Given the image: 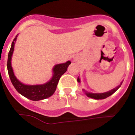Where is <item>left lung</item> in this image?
<instances>
[{
	"instance_id": "1",
	"label": "left lung",
	"mask_w": 135,
	"mask_h": 135,
	"mask_svg": "<svg viewBox=\"0 0 135 135\" xmlns=\"http://www.w3.org/2000/svg\"><path fill=\"white\" fill-rule=\"evenodd\" d=\"M77 81L80 82L79 78H77ZM122 83L120 84V85H119L118 86L116 87L115 89H112V90H110V91L106 92V93H86V95L89 97H90V98L95 99H103L107 98L108 97H109L110 95H112V94H114V93H115V92L119 88H120Z\"/></svg>"
}]
</instances>
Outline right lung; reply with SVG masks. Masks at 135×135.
I'll use <instances>...</instances> for the list:
<instances>
[{"mask_svg":"<svg viewBox=\"0 0 135 135\" xmlns=\"http://www.w3.org/2000/svg\"><path fill=\"white\" fill-rule=\"evenodd\" d=\"M16 38L17 36L14 38L13 41L12 42L11 47L8 55V60H7V70L12 84L19 93L32 101H39V100L48 98L55 93L61 76L67 71V69L68 68L69 65L71 64V62L70 61H68L65 64L56 65L53 68V78H51L49 82L41 85H26L17 79L13 74L11 64Z\"/></svg>","mask_w":135,"mask_h":135,"instance_id":"1","label":"right lung"}]
</instances>
